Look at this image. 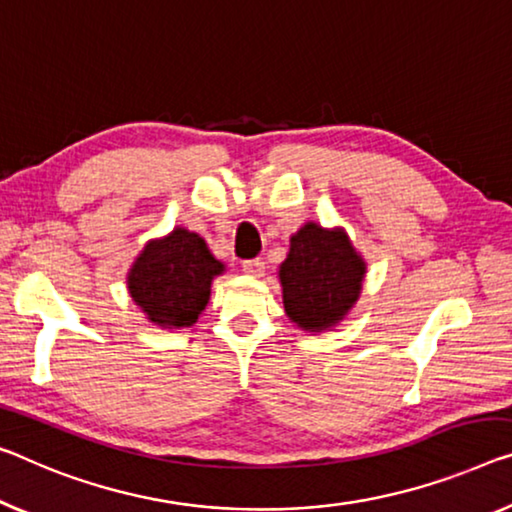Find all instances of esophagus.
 Returning a JSON list of instances; mask_svg holds the SVG:
<instances>
[{
  "label": "esophagus",
  "instance_id": "obj_1",
  "mask_svg": "<svg viewBox=\"0 0 512 512\" xmlns=\"http://www.w3.org/2000/svg\"><path fill=\"white\" fill-rule=\"evenodd\" d=\"M241 269H243V273H248V276H253V278H262L264 276V262L262 259H246V262L241 264Z\"/></svg>",
  "mask_w": 512,
  "mask_h": 512
}]
</instances>
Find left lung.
Returning a JSON list of instances; mask_svg holds the SVG:
<instances>
[{
	"label": "left lung",
	"instance_id": "8db88e82",
	"mask_svg": "<svg viewBox=\"0 0 512 512\" xmlns=\"http://www.w3.org/2000/svg\"><path fill=\"white\" fill-rule=\"evenodd\" d=\"M365 269V259L342 227L324 230L305 223L289 239L278 271L287 317L308 333L338 326L361 296Z\"/></svg>",
	"mask_w": 512,
	"mask_h": 512
}]
</instances>
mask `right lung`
Masks as SVG:
<instances>
[{
  "label": "right lung",
  "instance_id": "right-lung-1",
  "mask_svg": "<svg viewBox=\"0 0 512 512\" xmlns=\"http://www.w3.org/2000/svg\"><path fill=\"white\" fill-rule=\"evenodd\" d=\"M225 271L200 234L174 227L149 241L128 271V292L151 324L193 326L211 296V282Z\"/></svg>",
  "mask_w": 512,
  "mask_h": 512
}]
</instances>
